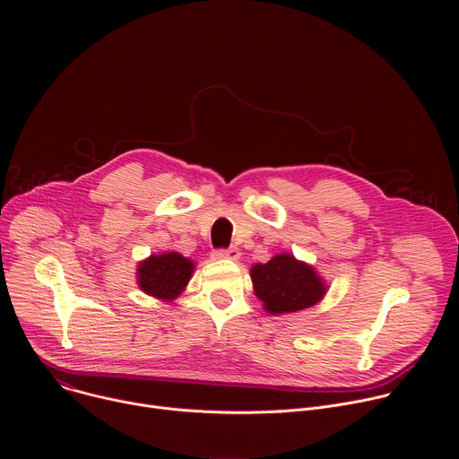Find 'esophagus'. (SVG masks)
Masks as SVG:
<instances>
[{
    "mask_svg": "<svg viewBox=\"0 0 459 459\" xmlns=\"http://www.w3.org/2000/svg\"><path fill=\"white\" fill-rule=\"evenodd\" d=\"M216 259H239L241 252L238 247H230V248H220L212 254Z\"/></svg>",
    "mask_w": 459,
    "mask_h": 459,
    "instance_id": "1",
    "label": "esophagus"
}]
</instances>
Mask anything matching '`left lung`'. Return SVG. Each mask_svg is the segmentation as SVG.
Here are the masks:
<instances>
[{"mask_svg": "<svg viewBox=\"0 0 459 459\" xmlns=\"http://www.w3.org/2000/svg\"><path fill=\"white\" fill-rule=\"evenodd\" d=\"M254 294L271 316L290 314L319 303L329 292L317 271L290 252L271 257L267 264L250 267Z\"/></svg>", "mask_w": 459, "mask_h": 459, "instance_id": "1", "label": "left lung"}]
</instances>
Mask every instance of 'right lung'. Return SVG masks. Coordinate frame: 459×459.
<instances>
[{"label":"right lung","mask_w":459,"mask_h":459,"mask_svg":"<svg viewBox=\"0 0 459 459\" xmlns=\"http://www.w3.org/2000/svg\"><path fill=\"white\" fill-rule=\"evenodd\" d=\"M195 264L179 252L167 250L151 254L138 264L136 281L138 287L161 301H174L186 289Z\"/></svg>","instance_id":"1"}]
</instances>
